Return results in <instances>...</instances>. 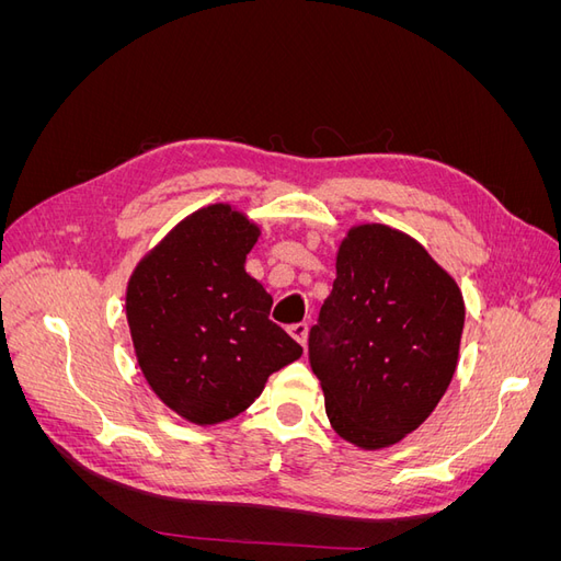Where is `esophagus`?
<instances>
[{
    "instance_id": "obj_1",
    "label": "esophagus",
    "mask_w": 561,
    "mask_h": 561,
    "mask_svg": "<svg viewBox=\"0 0 561 561\" xmlns=\"http://www.w3.org/2000/svg\"><path fill=\"white\" fill-rule=\"evenodd\" d=\"M290 334H293L295 342H299L301 346H307L309 325H307V322H297V325H290Z\"/></svg>"
}]
</instances>
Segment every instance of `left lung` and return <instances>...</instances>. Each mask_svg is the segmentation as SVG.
I'll use <instances>...</instances> for the list:
<instances>
[{
    "instance_id": "obj_1",
    "label": "left lung",
    "mask_w": 561,
    "mask_h": 561,
    "mask_svg": "<svg viewBox=\"0 0 561 561\" xmlns=\"http://www.w3.org/2000/svg\"><path fill=\"white\" fill-rule=\"evenodd\" d=\"M466 307L421 243L386 225L353 227L309 332V363L332 428L363 449L416 431L443 400Z\"/></svg>"
}]
</instances>
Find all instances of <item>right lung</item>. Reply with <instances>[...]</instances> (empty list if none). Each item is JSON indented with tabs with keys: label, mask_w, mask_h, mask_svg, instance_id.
<instances>
[{
	"label": "right lung",
	"mask_w": 561,
	"mask_h": 561,
	"mask_svg": "<svg viewBox=\"0 0 561 561\" xmlns=\"http://www.w3.org/2000/svg\"><path fill=\"white\" fill-rule=\"evenodd\" d=\"M260 227L231 206L201 208L133 271L126 316L151 390L213 426L245 412L301 346L268 320L271 295L245 271Z\"/></svg>",
	"instance_id": "right-lung-1"
}]
</instances>
